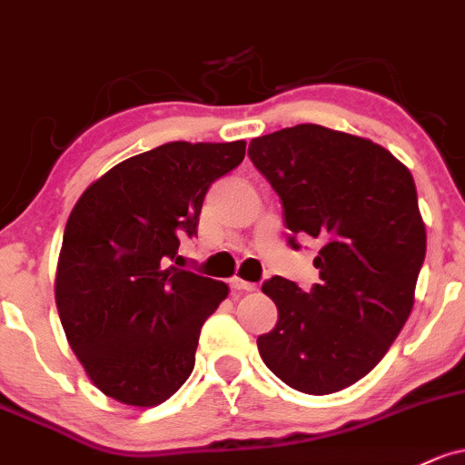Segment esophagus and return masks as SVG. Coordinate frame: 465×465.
<instances>
[{"label":"esophagus","instance_id":"1","mask_svg":"<svg viewBox=\"0 0 465 465\" xmlns=\"http://www.w3.org/2000/svg\"><path fill=\"white\" fill-rule=\"evenodd\" d=\"M231 288H234V291L252 292L257 286H254V283H251V282H243V279H239V277H232L231 279Z\"/></svg>","mask_w":465,"mask_h":465}]
</instances>
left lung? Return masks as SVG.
Segmentation results:
<instances>
[{
	"label": "left lung",
	"mask_w": 465,
	"mask_h": 465,
	"mask_svg": "<svg viewBox=\"0 0 465 465\" xmlns=\"http://www.w3.org/2000/svg\"><path fill=\"white\" fill-rule=\"evenodd\" d=\"M248 157L282 199L288 243L319 242L311 291L263 282L279 322L259 354L294 391H343L381 361L412 311L426 257L412 174L371 139L317 124L252 139Z\"/></svg>",
	"instance_id": "left-lung-1"
}]
</instances>
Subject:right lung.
<instances>
[{
    "instance_id": "obj_1",
    "label": "right lung",
    "mask_w": 465,
    "mask_h": 465,
    "mask_svg": "<svg viewBox=\"0 0 465 465\" xmlns=\"http://www.w3.org/2000/svg\"><path fill=\"white\" fill-rule=\"evenodd\" d=\"M246 142H168L117 163L74 203L54 302L94 386L126 406H157L191 377L203 322L223 282L173 266L194 237L208 188Z\"/></svg>"
}]
</instances>
